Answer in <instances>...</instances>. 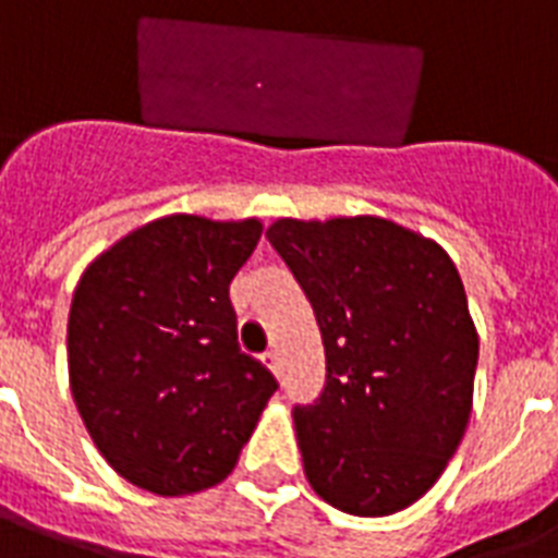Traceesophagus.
I'll list each match as a JSON object with an SVG mask.
<instances>
[{
	"instance_id": "obj_1",
	"label": "esophagus",
	"mask_w": 558,
	"mask_h": 558,
	"mask_svg": "<svg viewBox=\"0 0 558 558\" xmlns=\"http://www.w3.org/2000/svg\"><path fill=\"white\" fill-rule=\"evenodd\" d=\"M263 365L269 367V371L278 373V371H280V359H278V353H275V350H269V353H263Z\"/></svg>"
}]
</instances>
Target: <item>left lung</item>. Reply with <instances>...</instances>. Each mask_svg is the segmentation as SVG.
Here are the masks:
<instances>
[{
	"instance_id": "8db88e82",
	"label": "left lung",
	"mask_w": 558,
	"mask_h": 558,
	"mask_svg": "<svg viewBox=\"0 0 558 558\" xmlns=\"http://www.w3.org/2000/svg\"><path fill=\"white\" fill-rule=\"evenodd\" d=\"M313 304L327 356L295 408L318 498L379 519L420 501L466 434L477 330L440 243L381 217L275 219L266 231Z\"/></svg>"
}]
</instances>
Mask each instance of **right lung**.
<instances>
[{"mask_svg": "<svg viewBox=\"0 0 558 558\" xmlns=\"http://www.w3.org/2000/svg\"><path fill=\"white\" fill-rule=\"evenodd\" d=\"M260 219L170 214L100 252L69 310V385L92 442L138 489L231 475L278 381L236 348L228 287Z\"/></svg>", "mask_w": 558, "mask_h": 558, "instance_id": "add662e5", "label": "right lung"}]
</instances>
